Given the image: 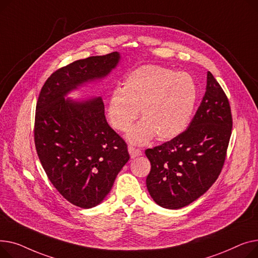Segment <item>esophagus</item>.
Segmentation results:
<instances>
[{"instance_id": "esophagus-1", "label": "esophagus", "mask_w": 258, "mask_h": 258, "mask_svg": "<svg viewBox=\"0 0 258 258\" xmlns=\"http://www.w3.org/2000/svg\"><path fill=\"white\" fill-rule=\"evenodd\" d=\"M128 151H129V154H130V157L131 158H135L138 156H141L142 155V151L140 149H136L134 147H131L129 146L128 147Z\"/></svg>"}]
</instances>
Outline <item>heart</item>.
Here are the masks:
<instances>
[{
    "mask_svg": "<svg viewBox=\"0 0 258 258\" xmlns=\"http://www.w3.org/2000/svg\"><path fill=\"white\" fill-rule=\"evenodd\" d=\"M197 98L198 88L188 74L147 64L130 72L123 87L112 90L107 115L113 128L127 131L141 110L143 119L131 128L128 141L144 145L156 134L169 141L187 128Z\"/></svg>",
    "mask_w": 258,
    "mask_h": 258,
    "instance_id": "obj_1",
    "label": "heart"
}]
</instances>
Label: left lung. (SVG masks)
Listing matches in <instances>:
<instances>
[{
    "mask_svg": "<svg viewBox=\"0 0 258 258\" xmlns=\"http://www.w3.org/2000/svg\"><path fill=\"white\" fill-rule=\"evenodd\" d=\"M231 129L228 99L207 72L206 92L188 128L172 141L146 150L151 162L146 184L155 203L179 209L206 192L222 171Z\"/></svg>",
    "mask_w": 258,
    "mask_h": 258,
    "instance_id": "8db88e82",
    "label": "left lung"
}]
</instances>
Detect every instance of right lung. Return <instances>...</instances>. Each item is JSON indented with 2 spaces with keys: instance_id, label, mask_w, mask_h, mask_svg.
<instances>
[{
  "instance_id": "1",
  "label": "right lung",
  "mask_w": 258,
  "mask_h": 258,
  "mask_svg": "<svg viewBox=\"0 0 258 258\" xmlns=\"http://www.w3.org/2000/svg\"><path fill=\"white\" fill-rule=\"evenodd\" d=\"M119 59L112 52L57 70L36 104L34 141L42 168L63 198L81 208L104 200L130 157L126 143L106 120L102 98L73 100L68 95L107 77Z\"/></svg>"
}]
</instances>
